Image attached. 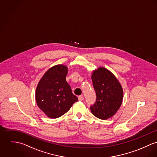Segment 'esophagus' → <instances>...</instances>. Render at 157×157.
<instances>
[{"label":"esophagus","mask_w":157,"mask_h":157,"mask_svg":"<svg viewBox=\"0 0 157 157\" xmlns=\"http://www.w3.org/2000/svg\"><path fill=\"white\" fill-rule=\"evenodd\" d=\"M78 99H79V101H83L84 99V97L82 96H78Z\"/></svg>","instance_id":"obj_1"}]
</instances>
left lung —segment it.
I'll list each match as a JSON object with an SVG mask.
<instances>
[{
  "label": "left lung",
  "mask_w": 157,
  "mask_h": 157,
  "mask_svg": "<svg viewBox=\"0 0 157 157\" xmlns=\"http://www.w3.org/2000/svg\"><path fill=\"white\" fill-rule=\"evenodd\" d=\"M96 101L91 106L92 114L96 117L106 120L113 117L122 104L123 92L115 76L104 67L93 71L91 76Z\"/></svg>",
  "instance_id": "8db88e82"
}]
</instances>
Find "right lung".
Masks as SVG:
<instances>
[{
    "mask_svg": "<svg viewBox=\"0 0 157 157\" xmlns=\"http://www.w3.org/2000/svg\"><path fill=\"white\" fill-rule=\"evenodd\" d=\"M67 72L66 66H53L44 73L36 88L37 105L50 118L61 117L78 101L66 81Z\"/></svg>",
    "mask_w": 157,
    "mask_h": 157,
    "instance_id": "1",
    "label": "right lung"
}]
</instances>
